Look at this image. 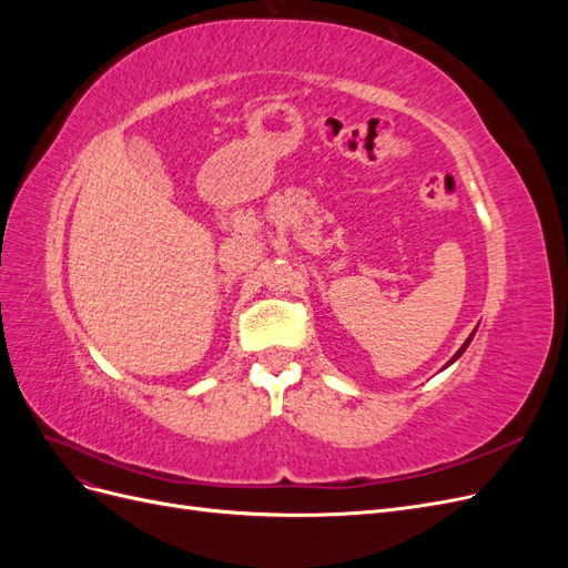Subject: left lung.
<instances>
[{
	"mask_svg": "<svg viewBox=\"0 0 568 568\" xmlns=\"http://www.w3.org/2000/svg\"><path fill=\"white\" fill-rule=\"evenodd\" d=\"M469 341H471V336H469V338H467V341H464V346H462V348H459V351H457V353H455V357H453V359H450V363H455V359H457V357H459V355H462V353H464V348H467V346H469Z\"/></svg>",
	"mask_w": 568,
	"mask_h": 568,
	"instance_id": "8db88e82",
	"label": "left lung"
}]
</instances>
